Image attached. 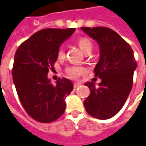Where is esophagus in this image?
I'll return each mask as SVG.
<instances>
[{"label": "esophagus", "mask_w": 146, "mask_h": 146, "mask_svg": "<svg viewBox=\"0 0 146 146\" xmlns=\"http://www.w3.org/2000/svg\"><path fill=\"white\" fill-rule=\"evenodd\" d=\"M80 83H74L73 84V88H74V89H76V88H78L79 87H80Z\"/></svg>", "instance_id": "obj_1"}]
</instances>
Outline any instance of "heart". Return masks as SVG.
<instances>
[{"mask_svg": "<svg viewBox=\"0 0 146 146\" xmlns=\"http://www.w3.org/2000/svg\"><path fill=\"white\" fill-rule=\"evenodd\" d=\"M77 44L79 45V47L81 48L82 51L85 53H90L92 49L93 48V44L92 41L90 40L89 38L88 37H80L78 39ZM66 56L65 51L62 47H60L58 49L57 52V57L58 59H63ZM66 73L67 74V76L70 78H77L80 76L83 75L85 72V69L82 66H67L66 68Z\"/></svg>", "mask_w": 146, "mask_h": 146, "instance_id": "obj_1", "label": "heart"}]
</instances>
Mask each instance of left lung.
Segmentation results:
<instances>
[{"mask_svg": "<svg viewBox=\"0 0 146 146\" xmlns=\"http://www.w3.org/2000/svg\"><path fill=\"white\" fill-rule=\"evenodd\" d=\"M81 29L98 41L101 50L93 72L102 82L98 87L92 81L85 84L90 88V94L84 102V107L94 118L107 119L116 115L126 102L132 90L137 62L129 44L112 29L102 27Z\"/></svg>", "mask_w": 146, "mask_h": 146, "instance_id": "8db88e82", "label": "left lung"}]
</instances>
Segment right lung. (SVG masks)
Masks as SVG:
<instances>
[{
    "mask_svg": "<svg viewBox=\"0 0 146 146\" xmlns=\"http://www.w3.org/2000/svg\"><path fill=\"white\" fill-rule=\"evenodd\" d=\"M75 30L42 29L22 43L15 52L12 76L16 91L27 115L38 122L51 123L64 113L65 98L73 90V84L66 78H58L53 85L47 76L54 69L60 44Z\"/></svg>",
    "mask_w": 146,
    "mask_h": 146,
    "instance_id": "1",
    "label": "right lung"
}]
</instances>
